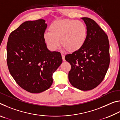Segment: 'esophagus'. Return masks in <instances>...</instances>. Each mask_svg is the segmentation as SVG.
<instances>
[{"instance_id": "obj_1", "label": "esophagus", "mask_w": 120, "mask_h": 120, "mask_svg": "<svg viewBox=\"0 0 120 120\" xmlns=\"http://www.w3.org/2000/svg\"><path fill=\"white\" fill-rule=\"evenodd\" d=\"M61 56H62V60L64 61H65V56H64V54H62H62H61Z\"/></svg>"}]
</instances>
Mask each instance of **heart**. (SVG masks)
Returning <instances> with one entry per match:
<instances>
[{"label":"heart","mask_w":120,"mask_h":120,"mask_svg":"<svg viewBox=\"0 0 120 120\" xmlns=\"http://www.w3.org/2000/svg\"><path fill=\"white\" fill-rule=\"evenodd\" d=\"M49 32L46 31L44 38L51 50H56L61 45L69 52L77 51L82 48L87 39V29L84 23L74 19H65L51 24Z\"/></svg>","instance_id":"1"}]
</instances>
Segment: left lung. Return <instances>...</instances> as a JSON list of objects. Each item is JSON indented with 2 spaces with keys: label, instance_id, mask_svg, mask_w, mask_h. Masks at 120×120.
<instances>
[{
  "label": "left lung",
  "instance_id": "obj_1",
  "mask_svg": "<svg viewBox=\"0 0 120 120\" xmlns=\"http://www.w3.org/2000/svg\"><path fill=\"white\" fill-rule=\"evenodd\" d=\"M87 29V39L82 48L65 59L71 65L69 80L82 90L95 88L104 79L108 70L110 56L108 36L94 20L82 17Z\"/></svg>",
  "mask_w": 120,
  "mask_h": 120
}]
</instances>
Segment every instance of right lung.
<instances>
[{
  "mask_svg": "<svg viewBox=\"0 0 120 120\" xmlns=\"http://www.w3.org/2000/svg\"><path fill=\"white\" fill-rule=\"evenodd\" d=\"M45 20L26 21L10 35L7 44L9 72L19 86L31 93L47 90L52 75L62 62L59 52H51L44 38Z\"/></svg>",
  "mask_w": 120,
  "mask_h": 120,
  "instance_id": "add662e5",
  "label": "right lung"
}]
</instances>
